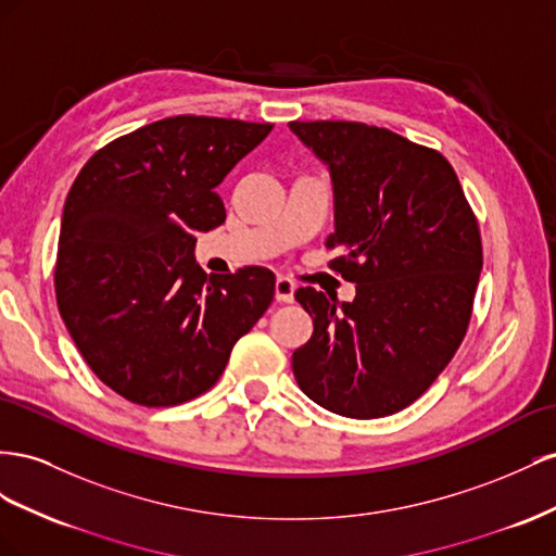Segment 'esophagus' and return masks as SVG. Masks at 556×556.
I'll use <instances>...</instances> for the list:
<instances>
[{
  "mask_svg": "<svg viewBox=\"0 0 556 556\" xmlns=\"http://www.w3.org/2000/svg\"><path fill=\"white\" fill-rule=\"evenodd\" d=\"M295 283L289 277H277L275 281V298L279 303H293V293H295Z\"/></svg>",
  "mask_w": 556,
  "mask_h": 556,
  "instance_id": "obj_1",
  "label": "esophagus"
}]
</instances>
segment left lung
I'll list each match as a JSON object with an SVG mask.
<instances>
[{"instance_id": "obj_1", "label": "left lung", "mask_w": 556, "mask_h": 556, "mask_svg": "<svg viewBox=\"0 0 556 556\" xmlns=\"http://www.w3.org/2000/svg\"><path fill=\"white\" fill-rule=\"evenodd\" d=\"M328 165L342 249L330 267L356 283L352 303L298 289L314 332L293 352L305 395L336 415L401 412L435 382L462 344L482 273L478 218L445 155L387 128L293 121Z\"/></svg>"}]
</instances>
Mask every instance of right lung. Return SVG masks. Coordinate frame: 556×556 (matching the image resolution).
<instances>
[{
  "label": "right lung",
  "mask_w": 556,
  "mask_h": 556,
  "mask_svg": "<svg viewBox=\"0 0 556 556\" xmlns=\"http://www.w3.org/2000/svg\"><path fill=\"white\" fill-rule=\"evenodd\" d=\"M273 123L172 116L118 137L78 172L62 212L55 295L90 370L125 401L167 407L216 384L275 298V275L210 277L195 232L226 220L216 186Z\"/></svg>",
  "instance_id": "1"
}]
</instances>
